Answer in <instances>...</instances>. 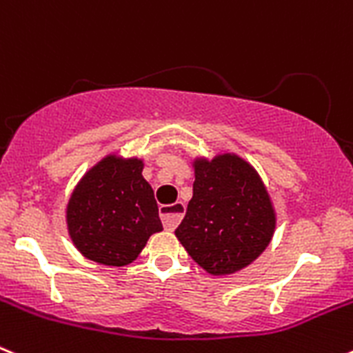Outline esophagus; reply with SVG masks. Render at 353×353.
Wrapping results in <instances>:
<instances>
[{
	"mask_svg": "<svg viewBox=\"0 0 353 353\" xmlns=\"http://www.w3.org/2000/svg\"><path fill=\"white\" fill-rule=\"evenodd\" d=\"M159 212H161V219L164 228H166V230H174V228L180 224V221L183 219L185 205H183L182 201H176V203L173 205H161Z\"/></svg>",
	"mask_w": 353,
	"mask_h": 353,
	"instance_id": "esophagus-1",
	"label": "esophagus"
}]
</instances>
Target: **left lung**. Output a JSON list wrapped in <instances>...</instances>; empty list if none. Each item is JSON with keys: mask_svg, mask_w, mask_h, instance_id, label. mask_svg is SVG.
Instances as JSON below:
<instances>
[{"mask_svg": "<svg viewBox=\"0 0 353 353\" xmlns=\"http://www.w3.org/2000/svg\"><path fill=\"white\" fill-rule=\"evenodd\" d=\"M192 198L174 235L212 276L249 267L267 249L277 215L263 180L236 154L192 159Z\"/></svg>", "mask_w": 353, "mask_h": 353, "instance_id": "1", "label": "left lung"}]
</instances>
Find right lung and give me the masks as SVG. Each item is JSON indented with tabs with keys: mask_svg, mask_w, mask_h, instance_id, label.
<instances>
[{
	"mask_svg": "<svg viewBox=\"0 0 353 353\" xmlns=\"http://www.w3.org/2000/svg\"><path fill=\"white\" fill-rule=\"evenodd\" d=\"M139 157L109 154L81 176L65 207L68 236L88 260L108 267L132 263L162 232L152 185Z\"/></svg>",
	"mask_w": 353,
	"mask_h": 353,
	"instance_id": "obj_1",
	"label": "right lung"
}]
</instances>
